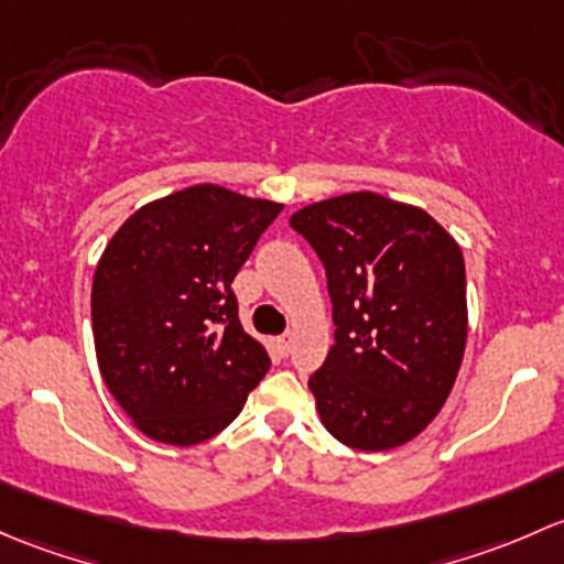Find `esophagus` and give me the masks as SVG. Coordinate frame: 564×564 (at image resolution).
Listing matches in <instances>:
<instances>
[{"label":"esophagus","instance_id":"34e87169","mask_svg":"<svg viewBox=\"0 0 564 564\" xmlns=\"http://www.w3.org/2000/svg\"><path fill=\"white\" fill-rule=\"evenodd\" d=\"M290 347H293V336H290V334L276 336V352H280V356H288Z\"/></svg>","mask_w":564,"mask_h":564}]
</instances>
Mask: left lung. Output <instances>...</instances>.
<instances>
[{"label": "left lung", "instance_id": "8db88e82", "mask_svg": "<svg viewBox=\"0 0 564 564\" xmlns=\"http://www.w3.org/2000/svg\"><path fill=\"white\" fill-rule=\"evenodd\" d=\"M328 276L334 345L310 377L323 426L347 448L391 451L437 417L467 345V276L423 208L347 193L290 217Z\"/></svg>", "mask_w": 564, "mask_h": 564}]
</instances>
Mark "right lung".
Here are the masks:
<instances>
[{
	"label": "right lung",
	"mask_w": 564,
	"mask_h": 564,
	"mask_svg": "<svg viewBox=\"0 0 564 564\" xmlns=\"http://www.w3.org/2000/svg\"><path fill=\"white\" fill-rule=\"evenodd\" d=\"M282 203L195 184L138 208L91 282L100 375L149 440L206 443L239 415L271 358L230 290Z\"/></svg>",
	"instance_id": "add662e5"
}]
</instances>
